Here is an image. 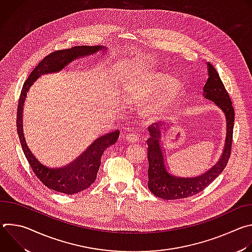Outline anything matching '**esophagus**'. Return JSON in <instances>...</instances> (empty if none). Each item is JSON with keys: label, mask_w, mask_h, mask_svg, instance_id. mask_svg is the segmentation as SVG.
<instances>
[{"label": "esophagus", "mask_w": 252, "mask_h": 252, "mask_svg": "<svg viewBox=\"0 0 252 252\" xmlns=\"http://www.w3.org/2000/svg\"><path fill=\"white\" fill-rule=\"evenodd\" d=\"M126 141H127V142L135 143V142H138L140 138H139V135H138L136 132H130V133L126 134Z\"/></svg>", "instance_id": "obj_1"}]
</instances>
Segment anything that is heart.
Returning a JSON list of instances; mask_svg holds the SVG:
<instances>
[{
    "mask_svg": "<svg viewBox=\"0 0 252 252\" xmlns=\"http://www.w3.org/2000/svg\"><path fill=\"white\" fill-rule=\"evenodd\" d=\"M173 84V79L166 75L153 74L150 76L145 89L142 90L147 94L157 95V101L152 109L155 114H159L165 104L175 97L177 91L172 88Z\"/></svg>",
    "mask_w": 252,
    "mask_h": 252,
    "instance_id": "1",
    "label": "heart"
}]
</instances>
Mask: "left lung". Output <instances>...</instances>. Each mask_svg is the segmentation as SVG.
<instances>
[{
  "label": "left lung",
  "instance_id": "1",
  "mask_svg": "<svg viewBox=\"0 0 252 252\" xmlns=\"http://www.w3.org/2000/svg\"><path fill=\"white\" fill-rule=\"evenodd\" d=\"M208 79L203 88V96L214 101L223 111L226 118V139L223 154L220 161L205 173L197 177H181L169 172L160 143V129L158 125L149 127L148 142L149 183L150 190L162 199H181L192 196L206 189L225 168L231 155L233 137L234 109L230 96L221 82L220 75L208 63Z\"/></svg>",
  "mask_w": 252,
  "mask_h": 252
}]
</instances>
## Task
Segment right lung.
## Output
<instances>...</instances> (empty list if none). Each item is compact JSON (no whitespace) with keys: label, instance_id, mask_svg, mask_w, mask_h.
<instances>
[{"label":"right lung","instance_id":"right-lung-1","mask_svg":"<svg viewBox=\"0 0 252 252\" xmlns=\"http://www.w3.org/2000/svg\"><path fill=\"white\" fill-rule=\"evenodd\" d=\"M104 49L100 46H78L66 50H60L45 57L24 83L17 112V131L25 157L33 173L49 189L64 194H76L89 189L96 178L100 166V158L103 152L116 143L119 130L107 133L94 140L92 145L76 160L63 167H52L42 162L31 151L25 139L23 131V110L27 93L33 82L41 75L56 73L63 69L71 61L80 57L93 55Z\"/></svg>","mask_w":252,"mask_h":252}]
</instances>
